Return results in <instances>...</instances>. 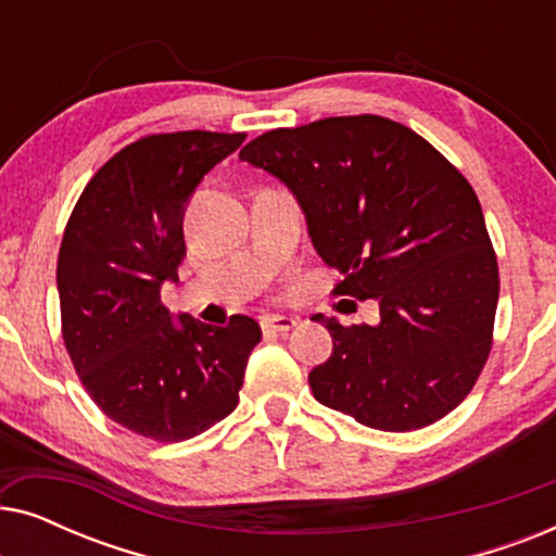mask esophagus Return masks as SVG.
Masks as SVG:
<instances>
[{
    "instance_id": "obj_1",
    "label": "esophagus",
    "mask_w": 556,
    "mask_h": 556,
    "mask_svg": "<svg viewBox=\"0 0 556 556\" xmlns=\"http://www.w3.org/2000/svg\"><path fill=\"white\" fill-rule=\"evenodd\" d=\"M261 326L265 331H273V333H288L299 326V321H295L293 316H265Z\"/></svg>"
}]
</instances>
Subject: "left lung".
Returning a JSON list of instances; mask_svg holds the SVG:
<instances>
[{"mask_svg": "<svg viewBox=\"0 0 556 556\" xmlns=\"http://www.w3.org/2000/svg\"><path fill=\"white\" fill-rule=\"evenodd\" d=\"M242 162L283 181L333 293L375 299L379 324L316 314L333 352L311 369L321 405L407 432L466 400L491 352L498 265L473 187L407 126L337 116L257 136Z\"/></svg>", "mask_w": 556, "mask_h": 556, "instance_id": "obj_1", "label": "left lung"}]
</instances>
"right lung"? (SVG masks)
Returning <instances> with one entry per match:
<instances>
[{
	"label": "right lung",
	"instance_id": "right-lung-1",
	"mask_svg": "<svg viewBox=\"0 0 556 556\" xmlns=\"http://www.w3.org/2000/svg\"><path fill=\"white\" fill-rule=\"evenodd\" d=\"M245 134H156L121 149L83 189L58 255L67 354L113 422L177 443L238 407L248 356L261 341L250 316L227 326L169 314L162 286L187 255L185 210L212 166Z\"/></svg>",
	"mask_w": 556,
	"mask_h": 556
}]
</instances>
